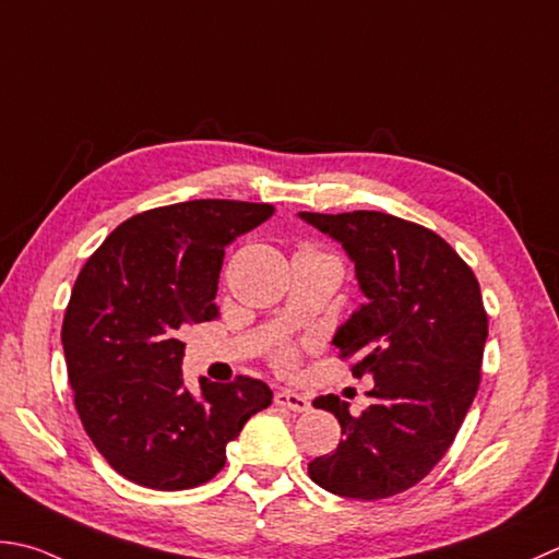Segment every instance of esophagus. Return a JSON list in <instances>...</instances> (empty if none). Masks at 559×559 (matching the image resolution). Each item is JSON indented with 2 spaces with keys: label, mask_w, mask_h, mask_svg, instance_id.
<instances>
[{
  "label": "esophagus",
  "mask_w": 559,
  "mask_h": 559,
  "mask_svg": "<svg viewBox=\"0 0 559 559\" xmlns=\"http://www.w3.org/2000/svg\"><path fill=\"white\" fill-rule=\"evenodd\" d=\"M275 404L282 406V408L297 411V414H301V411H309V406H311L307 396L297 394V392H289V389H282V392L275 394Z\"/></svg>",
  "instance_id": "obj_1"
}]
</instances>
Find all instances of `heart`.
<instances>
[{
	"label": "heart",
	"instance_id": "b5f03b06",
	"mask_svg": "<svg viewBox=\"0 0 559 559\" xmlns=\"http://www.w3.org/2000/svg\"><path fill=\"white\" fill-rule=\"evenodd\" d=\"M284 360H289V355H284Z\"/></svg>",
	"mask_w": 559,
	"mask_h": 559
}]
</instances>
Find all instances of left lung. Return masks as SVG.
Listing matches in <instances>:
<instances>
[{
  "mask_svg": "<svg viewBox=\"0 0 559 559\" xmlns=\"http://www.w3.org/2000/svg\"><path fill=\"white\" fill-rule=\"evenodd\" d=\"M347 252L365 304L333 335L353 374L374 379L360 416L338 396L316 408L338 418L343 440L309 477L345 499H386L424 479L455 440L479 386L487 311L479 282L443 238L382 212L309 214Z\"/></svg>",
  "mask_w": 559,
  "mask_h": 559,
  "instance_id": "1",
  "label": "left lung"
}]
</instances>
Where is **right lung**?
<instances>
[{
  "mask_svg": "<svg viewBox=\"0 0 559 559\" xmlns=\"http://www.w3.org/2000/svg\"><path fill=\"white\" fill-rule=\"evenodd\" d=\"M275 214L270 204L197 199L143 212L84 262L62 319L75 408L104 460L141 487L212 479L246 420L272 404L265 382L182 379L187 323L216 319L226 246Z\"/></svg>",
  "mask_w": 559,
  "mask_h": 559,
  "instance_id": "1",
  "label": "right lung"
}]
</instances>
